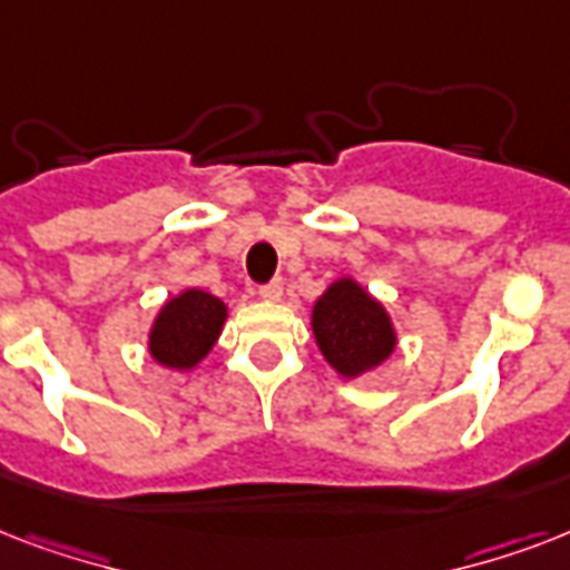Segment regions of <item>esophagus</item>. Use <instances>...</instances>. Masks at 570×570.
<instances>
[{
    "instance_id": "esophagus-1",
    "label": "esophagus",
    "mask_w": 570,
    "mask_h": 570,
    "mask_svg": "<svg viewBox=\"0 0 570 570\" xmlns=\"http://www.w3.org/2000/svg\"><path fill=\"white\" fill-rule=\"evenodd\" d=\"M259 295H263L266 302H281V295H284V281H281V277L268 281V284L259 286Z\"/></svg>"
}]
</instances>
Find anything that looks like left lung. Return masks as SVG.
<instances>
[{"instance_id":"8db88e82","label":"left lung","mask_w":570,"mask_h":570,"mask_svg":"<svg viewBox=\"0 0 570 570\" xmlns=\"http://www.w3.org/2000/svg\"><path fill=\"white\" fill-rule=\"evenodd\" d=\"M313 334L325 361L348 379L379 366L396 346L384 307L355 281L328 286L313 307Z\"/></svg>"}]
</instances>
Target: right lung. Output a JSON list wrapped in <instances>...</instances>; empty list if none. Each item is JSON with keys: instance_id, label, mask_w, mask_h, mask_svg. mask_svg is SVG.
Segmentation results:
<instances>
[{"instance_id": "right-lung-1", "label": "right lung", "mask_w": 570, "mask_h": 570, "mask_svg": "<svg viewBox=\"0 0 570 570\" xmlns=\"http://www.w3.org/2000/svg\"><path fill=\"white\" fill-rule=\"evenodd\" d=\"M224 304L209 293L189 289L165 304L154 331H150V352L159 364L174 370H189L222 334Z\"/></svg>"}]
</instances>
